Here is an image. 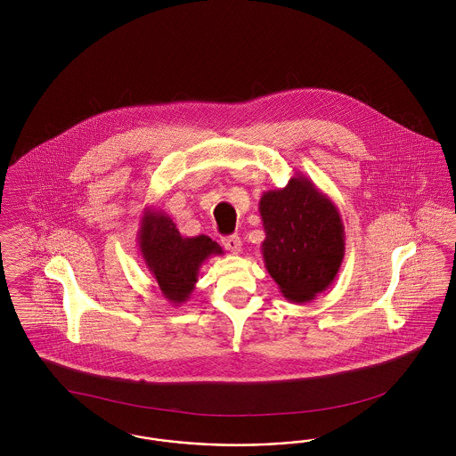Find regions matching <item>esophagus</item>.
<instances>
[{"label": "esophagus", "mask_w": 456, "mask_h": 456, "mask_svg": "<svg viewBox=\"0 0 456 456\" xmlns=\"http://www.w3.org/2000/svg\"><path fill=\"white\" fill-rule=\"evenodd\" d=\"M222 244H224V248L229 251V253H232V255H238L240 253V246H242V242H240V239L239 236H229V238L222 239Z\"/></svg>", "instance_id": "1"}]
</instances>
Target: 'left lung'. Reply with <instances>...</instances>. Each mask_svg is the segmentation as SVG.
Returning a JSON list of instances; mask_svg holds the SVG:
<instances>
[{
	"label": "left lung",
	"instance_id": "8db88e82",
	"mask_svg": "<svg viewBox=\"0 0 456 456\" xmlns=\"http://www.w3.org/2000/svg\"><path fill=\"white\" fill-rule=\"evenodd\" d=\"M260 216L270 277L290 303L313 301L335 281L346 255L338 208L309 177L296 174L285 188L261 195Z\"/></svg>",
	"mask_w": 456,
	"mask_h": 456
}]
</instances>
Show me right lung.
I'll return each instance as SVG.
<instances>
[{
    "label": "right lung",
    "instance_id": "obj_1",
    "mask_svg": "<svg viewBox=\"0 0 456 456\" xmlns=\"http://www.w3.org/2000/svg\"><path fill=\"white\" fill-rule=\"evenodd\" d=\"M138 248L162 296L173 305L190 299L201 265L224 253L208 236H181L173 218L152 208H145L140 220Z\"/></svg>",
    "mask_w": 456,
    "mask_h": 456
}]
</instances>
